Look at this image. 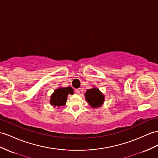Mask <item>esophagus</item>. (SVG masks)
<instances>
[{
  "label": "esophagus",
  "instance_id": "obj_1",
  "mask_svg": "<svg viewBox=\"0 0 158 158\" xmlns=\"http://www.w3.org/2000/svg\"><path fill=\"white\" fill-rule=\"evenodd\" d=\"M75 92H76V94H80V92H81V89H80V88H79V89H77L75 90Z\"/></svg>",
  "mask_w": 158,
  "mask_h": 158
}]
</instances>
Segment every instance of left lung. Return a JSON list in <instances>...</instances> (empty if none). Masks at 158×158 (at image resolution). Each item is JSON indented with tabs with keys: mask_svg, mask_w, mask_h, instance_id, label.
Wrapping results in <instances>:
<instances>
[{
	"mask_svg": "<svg viewBox=\"0 0 158 158\" xmlns=\"http://www.w3.org/2000/svg\"><path fill=\"white\" fill-rule=\"evenodd\" d=\"M85 96L87 103L94 108L100 107L103 103L104 96L97 88L88 89L85 94Z\"/></svg>",
	"mask_w": 158,
	"mask_h": 158,
	"instance_id": "obj_1",
	"label": "left lung"
}]
</instances>
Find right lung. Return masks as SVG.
<instances>
[{
  "label": "right lung",
  "instance_id": "obj_1",
  "mask_svg": "<svg viewBox=\"0 0 158 158\" xmlns=\"http://www.w3.org/2000/svg\"><path fill=\"white\" fill-rule=\"evenodd\" d=\"M69 94H73V89L71 87L56 89L51 97L50 103L54 107L64 106Z\"/></svg>",
  "mask_w": 158,
  "mask_h": 158
}]
</instances>
